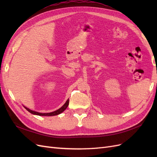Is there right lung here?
Here are the masks:
<instances>
[{
	"instance_id": "obj_1",
	"label": "right lung",
	"mask_w": 157,
	"mask_h": 157,
	"mask_svg": "<svg viewBox=\"0 0 157 157\" xmlns=\"http://www.w3.org/2000/svg\"><path fill=\"white\" fill-rule=\"evenodd\" d=\"M69 99L67 100V101H66L64 105L61 107V108H59V109H58V110H56L54 112H51V113H39V112H36V111H32L31 110V109L27 108L26 107H24L25 108V109H27V110L29 111V113H31V114H33V115H39V116H55V115H59V114H61L62 112H63L66 109H67V107H68L69 105Z\"/></svg>"
}]
</instances>
